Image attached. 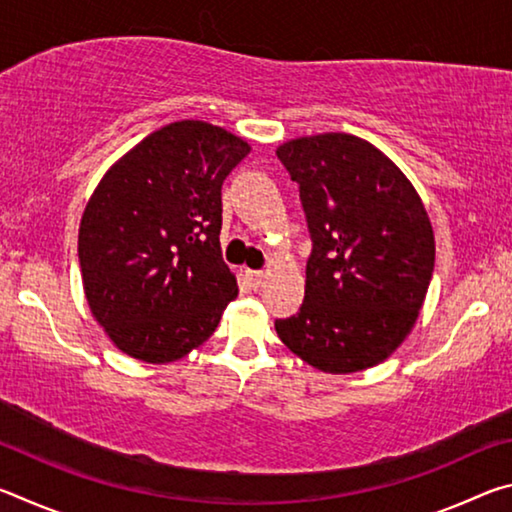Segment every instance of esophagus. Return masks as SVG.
<instances>
[{"label": "esophagus", "mask_w": 512, "mask_h": 512, "mask_svg": "<svg viewBox=\"0 0 512 512\" xmlns=\"http://www.w3.org/2000/svg\"><path fill=\"white\" fill-rule=\"evenodd\" d=\"M244 277H246V282L250 284V287H259V284L264 282V277H266V273L264 271H250V268H246L244 271Z\"/></svg>", "instance_id": "obj_1"}]
</instances>
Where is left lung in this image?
<instances>
[{"instance_id": "8db88e82", "label": "left lung", "mask_w": 512, "mask_h": 512, "mask_svg": "<svg viewBox=\"0 0 512 512\" xmlns=\"http://www.w3.org/2000/svg\"><path fill=\"white\" fill-rule=\"evenodd\" d=\"M275 153L300 185L314 241L305 300L298 314L275 320V332L316 370L377 366L411 334L427 298L436 241L422 198L357 135H307Z\"/></svg>"}]
</instances>
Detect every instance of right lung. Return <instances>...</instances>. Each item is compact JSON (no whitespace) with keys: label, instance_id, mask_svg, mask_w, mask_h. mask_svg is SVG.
I'll return each mask as SVG.
<instances>
[{"label":"right lung","instance_id":"right-lung-1","mask_svg":"<svg viewBox=\"0 0 512 512\" xmlns=\"http://www.w3.org/2000/svg\"><path fill=\"white\" fill-rule=\"evenodd\" d=\"M250 144L185 119L121 155L79 225L83 291L128 357L169 363L210 339L237 277L221 257V185Z\"/></svg>","mask_w":512,"mask_h":512}]
</instances>
